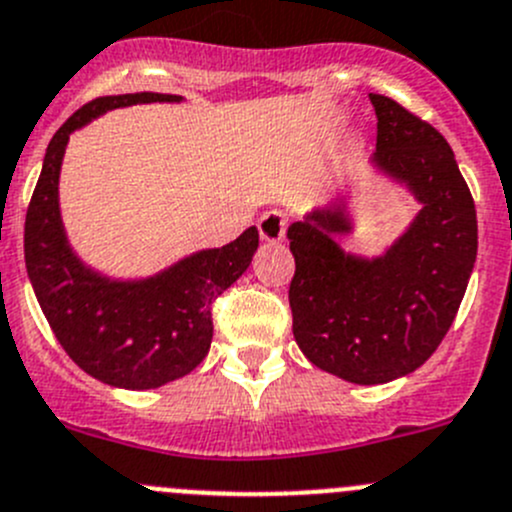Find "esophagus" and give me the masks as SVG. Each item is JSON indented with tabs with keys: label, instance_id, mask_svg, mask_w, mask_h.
Masks as SVG:
<instances>
[{
	"label": "esophagus",
	"instance_id": "obj_1",
	"mask_svg": "<svg viewBox=\"0 0 512 512\" xmlns=\"http://www.w3.org/2000/svg\"><path fill=\"white\" fill-rule=\"evenodd\" d=\"M257 230H260V237L265 242H282L287 232V217L285 212L270 210L257 220Z\"/></svg>",
	"mask_w": 512,
	"mask_h": 512
}]
</instances>
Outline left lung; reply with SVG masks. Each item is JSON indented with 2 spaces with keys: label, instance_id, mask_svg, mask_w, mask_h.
<instances>
[{
  "label": "left lung",
  "instance_id": "1",
  "mask_svg": "<svg viewBox=\"0 0 512 512\" xmlns=\"http://www.w3.org/2000/svg\"><path fill=\"white\" fill-rule=\"evenodd\" d=\"M370 102L377 117L372 162L405 182L423 210L375 260L347 255L335 242L350 232L345 202L287 230L297 345L312 365L355 385L408 375L438 350L478 255L475 202L445 137L385 94H370Z\"/></svg>",
  "mask_w": 512,
  "mask_h": 512
}]
</instances>
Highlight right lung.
<instances>
[{
    "instance_id": "add662e5",
    "label": "right lung",
    "mask_w": 512,
    "mask_h": 512,
    "mask_svg": "<svg viewBox=\"0 0 512 512\" xmlns=\"http://www.w3.org/2000/svg\"><path fill=\"white\" fill-rule=\"evenodd\" d=\"M177 94L97 97L54 132L24 220V262L54 337L87 375L127 390H150L195 370L212 342V302L250 267L257 227L235 242L185 257L170 270L117 282L84 267L59 217L57 182L69 135L107 109L180 102Z\"/></svg>"
}]
</instances>
